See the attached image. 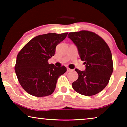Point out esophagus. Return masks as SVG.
Segmentation results:
<instances>
[{
    "mask_svg": "<svg viewBox=\"0 0 127 127\" xmlns=\"http://www.w3.org/2000/svg\"><path fill=\"white\" fill-rule=\"evenodd\" d=\"M73 71V70H71V69L69 68L68 67H67V72H70V71Z\"/></svg>",
    "mask_w": 127,
    "mask_h": 127,
    "instance_id": "esophagus-1",
    "label": "esophagus"
}]
</instances>
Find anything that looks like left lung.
<instances>
[{
  "label": "left lung",
  "instance_id": "8db88e82",
  "mask_svg": "<svg viewBox=\"0 0 127 127\" xmlns=\"http://www.w3.org/2000/svg\"><path fill=\"white\" fill-rule=\"evenodd\" d=\"M68 37L78 49L86 70L75 69L78 79L72 84L75 91L86 96L95 95L108 84L113 71V57L108 46L102 38L87 30L70 33Z\"/></svg>",
  "mask_w": 127,
  "mask_h": 127
}]
</instances>
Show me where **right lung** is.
<instances>
[{
    "mask_svg": "<svg viewBox=\"0 0 127 127\" xmlns=\"http://www.w3.org/2000/svg\"><path fill=\"white\" fill-rule=\"evenodd\" d=\"M68 33H48L32 38L19 52L14 67L23 89L35 97H46L54 92L57 79L67 71L66 67H57L48 60L54 55L56 47Z\"/></svg>",
    "mask_w": 127,
    "mask_h": 127,
    "instance_id": "add662e5",
    "label": "right lung"
}]
</instances>
